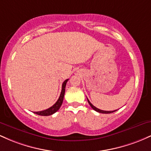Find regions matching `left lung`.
<instances>
[{
  "label": "left lung",
  "mask_w": 151,
  "mask_h": 151,
  "mask_svg": "<svg viewBox=\"0 0 151 151\" xmlns=\"http://www.w3.org/2000/svg\"><path fill=\"white\" fill-rule=\"evenodd\" d=\"M87 101H88V103L89 104V105L91 106V108H92L94 111H96L99 112V113H101V114H111V113H113V112H114V111H117V110H114V111H103V110H101V109H99L98 108H96V107H95L94 106H93L92 104H91V102L89 101V99H87Z\"/></svg>",
  "instance_id": "8db88e82"
}]
</instances>
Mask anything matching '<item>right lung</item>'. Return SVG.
Here are the masks:
<instances>
[{
    "instance_id": "add662e5",
    "label": "right lung",
    "mask_w": 151,
    "mask_h": 151,
    "mask_svg": "<svg viewBox=\"0 0 151 151\" xmlns=\"http://www.w3.org/2000/svg\"><path fill=\"white\" fill-rule=\"evenodd\" d=\"M69 79H66V80L63 82V84H62V91H61V93H60V97H59L58 101H57L56 103H55L52 106L50 107L49 109H46V110L41 111H36V112H34V113L40 116H50V115H52V114H55V112L58 111L59 109H60V106H62V102H63L64 96H65V92L66 84H67V81Z\"/></svg>"
}]
</instances>
